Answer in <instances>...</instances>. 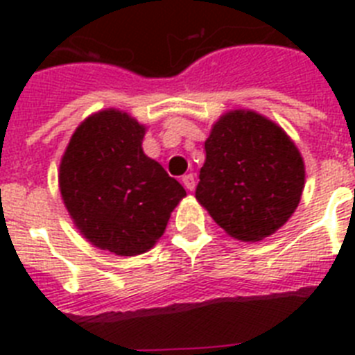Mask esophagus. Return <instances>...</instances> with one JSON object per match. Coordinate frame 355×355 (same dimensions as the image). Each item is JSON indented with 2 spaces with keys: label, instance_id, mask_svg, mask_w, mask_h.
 Returning <instances> with one entry per match:
<instances>
[{
  "label": "esophagus",
  "instance_id": "obj_1",
  "mask_svg": "<svg viewBox=\"0 0 355 355\" xmlns=\"http://www.w3.org/2000/svg\"><path fill=\"white\" fill-rule=\"evenodd\" d=\"M183 184L187 190H190L192 192L193 188H196V178H193V174H184L183 175Z\"/></svg>",
  "mask_w": 355,
  "mask_h": 355
}]
</instances>
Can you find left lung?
Wrapping results in <instances>:
<instances>
[{
	"label": "left lung",
	"instance_id": "1",
	"mask_svg": "<svg viewBox=\"0 0 355 355\" xmlns=\"http://www.w3.org/2000/svg\"><path fill=\"white\" fill-rule=\"evenodd\" d=\"M196 197L225 233L243 241L270 236L299 206L304 162L290 137L254 112H231L205 144Z\"/></svg>",
	"mask_w": 355,
	"mask_h": 355
}]
</instances>
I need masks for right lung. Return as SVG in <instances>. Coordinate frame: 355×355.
I'll use <instances>...</instances> for the list:
<instances>
[{
    "mask_svg": "<svg viewBox=\"0 0 355 355\" xmlns=\"http://www.w3.org/2000/svg\"><path fill=\"white\" fill-rule=\"evenodd\" d=\"M144 135L128 114L105 110L74 131L60 163L62 197L76 227L92 245L119 256L155 245L187 196L144 155Z\"/></svg>",
    "mask_w": 355,
    "mask_h": 355,
    "instance_id": "right-lung-1",
    "label": "right lung"
}]
</instances>
